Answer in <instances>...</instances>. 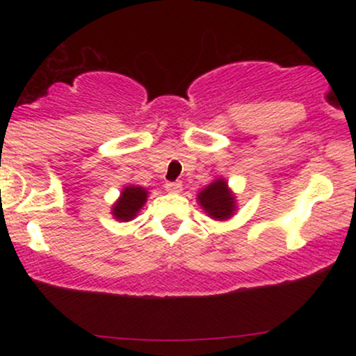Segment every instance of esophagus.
Here are the masks:
<instances>
[{"label": "esophagus", "instance_id": "34e87169", "mask_svg": "<svg viewBox=\"0 0 356 356\" xmlns=\"http://www.w3.org/2000/svg\"><path fill=\"white\" fill-rule=\"evenodd\" d=\"M181 187H182V184L179 181L165 182V191H169V192H179L181 191Z\"/></svg>", "mask_w": 356, "mask_h": 356}]
</instances>
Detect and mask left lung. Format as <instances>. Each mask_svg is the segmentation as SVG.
Listing matches in <instances>:
<instances>
[{"label":"left lung","mask_w":356,"mask_h":356,"mask_svg":"<svg viewBox=\"0 0 356 356\" xmlns=\"http://www.w3.org/2000/svg\"><path fill=\"white\" fill-rule=\"evenodd\" d=\"M199 202L207 214L214 219H227L234 212V197L231 195L227 184L222 179L207 186L199 194Z\"/></svg>","instance_id":"1"}]
</instances>
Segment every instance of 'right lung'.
<instances>
[{"instance_id":"add662e5","label":"right lung","mask_w":356,"mask_h":356,"mask_svg":"<svg viewBox=\"0 0 356 356\" xmlns=\"http://www.w3.org/2000/svg\"><path fill=\"white\" fill-rule=\"evenodd\" d=\"M147 201V191L142 187H125L115 206L113 216L120 220H130Z\"/></svg>"}]
</instances>
